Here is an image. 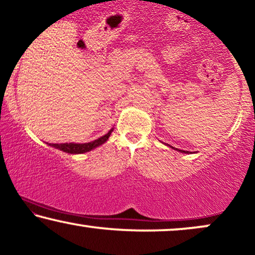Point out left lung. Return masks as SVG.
Segmentation results:
<instances>
[{
	"instance_id": "obj_1",
	"label": "left lung",
	"mask_w": 255,
	"mask_h": 255,
	"mask_svg": "<svg viewBox=\"0 0 255 255\" xmlns=\"http://www.w3.org/2000/svg\"><path fill=\"white\" fill-rule=\"evenodd\" d=\"M169 147H172V146H169ZM172 148H174V147H172ZM176 150H180V149H176ZM180 151H182V153H188V151H185V150H180Z\"/></svg>"
}]
</instances>
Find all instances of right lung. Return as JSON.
<instances>
[{"instance_id": "1", "label": "right lung", "mask_w": 255, "mask_h": 255, "mask_svg": "<svg viewBox=\"0 0 255 255\" xmlns=\"http://www.w3.org/2000/svg\"><path fill=\"white\" fill-rule=\"evenodd\" d=\"M113 131V128L108 131L107 134L104 135V136L99 137L98 140L92 141V142L88 143H49V146L57 148V149L66 151V153L69 154H81V153H86V151H89L94 148L101 146L102 143H105L106 141L108 140V137L111 136Z\"/></svg>"}]
</instances>
